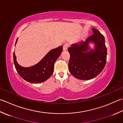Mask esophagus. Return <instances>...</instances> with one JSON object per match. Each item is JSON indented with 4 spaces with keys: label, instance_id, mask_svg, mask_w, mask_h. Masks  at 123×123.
Masks as SVG:
<instances>
[{
    "label": "esophagus",
    "instance_id": "esophagus-1",
    "mask_svg": "<svg viewBox=\"0 0 123 123\" xmlns=\"http://www.w3.org/2000/svg\"><path fill=\"white\" fill-rule=\"evenodd\" d=\"M69 46V44L68 43H66V44H64L63 46V50H66L68 49V47Z\"/></svg>",
    "mask_w": 123,
    "mask_h": 123
}]
</instances>
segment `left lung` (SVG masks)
Wrapping results in <instances>:
<instances>
[{
    "label": "left lung",
    "mask_w": 123,
    "mask_h": 123,
    "mask_svg": "<svg viewBox=\"0 0 123 123\" xmlns=\"http://www.w3.org/2000/svg\"><path fill=\"white\" fill-rule=\"evenodd\" d=\"M93 35L85 42L74 44L68 48L70 55L69 62L70 73L81 80H89L97 77L104 69L107 61V50L105 37L95 28ZM95 44L94 49L90 50L89 43Z\"/></svg>",
    "instance_id": "1"
}]
</instances>
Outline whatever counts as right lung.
I'll return each instance as SVG.
<instances>
[{
    "label": "right lung",
    "instance_id": "add662e5",
    "mask_svg": "<svg viewBox=\"0 0 123 123\" xmlns=\"http://www.w3.org/2000/svg\"><path fill=\"white\" fill-rule=\"evenodd\" d=\"M16 39L15 44H16ZM63 50L62 46L50 50L40 62L28 68L20 66L13 53L14 63L18 73L25 80L31 83H39L49 79L54 71V64Z\"/></svg>",
    "mask_w": 123,
    "mask_h": 123
}]
</instances>
